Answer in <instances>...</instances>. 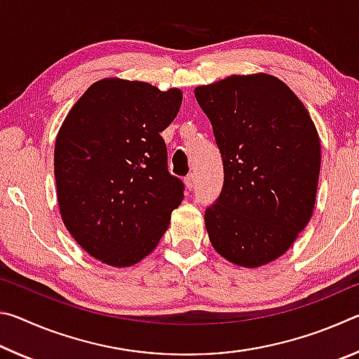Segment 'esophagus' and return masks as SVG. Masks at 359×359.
I'll return each mask as SVG.
<instances>
[{
    "mask_svg": "<svg viewBox=\"0 0 359 359\" xmlns=\"http://www.w3.org/2000/svg\"><path fill=\"white\" fill-rule=\"evenodd\" d=\"M184 182H185L187 190H191V188L194 187V175H193V174H188Z\"/></svg>",
    "mask_w": 359,
    "mask_h": 359,
    "instance_id": "obj_1",
    "label": "esophagus"
}]
</instances>
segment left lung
I'll return each instance as SVG.
<instances>
[{
    "mask_svg": "<svg viewBox=\"0 0 359 359\" xmlns=\"http://www.w3.org/2000/svg\"><path fill=\"white\" fill-rule=\"evenodd\" d=\"M222 154L224 182L204 215L212 247L242 267L288 250L317 198L321 147L306 106L287 83L258 72L194 88Z\"/></svg>",
    "mask_w": 359,
    "mask_h": 359,
    "instance_id": "1",
    "label": "left lung"
}]
</instances>
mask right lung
Instances as JSON below:
<instances>
[{"label": "right lung", "instance_id": "right-lung-1", "mask_svg": "<svg viewBox=\"0 0 359 359\" xmlns=\"http://www.w3.org/2000/svg\"><path fill=\"white\" fill-rule=\"evenodd\" d=\"M180 104L179 88L111 77L88 87L66 115L53 158L60 214L101 263L128 267L144 259L184 199L160 135Z\"/></svg>", "mask_w": 359, "mask_h": 359}]
</instances>
